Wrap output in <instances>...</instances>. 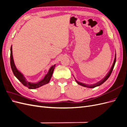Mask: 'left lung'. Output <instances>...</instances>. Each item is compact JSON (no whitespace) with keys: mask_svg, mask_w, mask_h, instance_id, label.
<instances>
[{"mask_svg":"<svg viewBox=\"0 0 127 127\" xmlns=\"http://www.w3.org/2000/svg\"><path fill=\"white\" fill-rule=\"evenodd\" d=\"M116 53H115V57H114V61H113V63L112 64V66H111V69H110L109 71L107 72V74L105 75V76L101 80H99V82H97L96 83L94 84H92V85H88V84H84V83H80L79 82H78L77 80L75 78L76 82H77V83L78 84H79V85H81L82 86H84V87H88V88H94V87H97V86H100L101 85H102L103 83H104L107 79L109 78V77H110V76L111 75V73H112V70L113 69V68L114 67L115 64H116Z\"/></svg>","mask_w":127,"mask_h":127,"instance_id":"1","label":"left lung"}]
</instances>
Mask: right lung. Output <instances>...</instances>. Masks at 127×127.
Wrapping results in <instances>:
<instances>
[{"label":"right lung","instance_id":"1","mask_svg":"<svg viewBox=\"0 0 127 127\" xmlns=\"http://www.w3.org/2000/svg\"><path fill=\"white\" fill-rule=\"evenodd\" d=\"M10 66L14 75L20 80V82L22 83V84H23V85L28 87L30 89H35V88H39L49 83L50 80L52 77L53 70H54V69L56 67V64L53 65L50 68L47 74H46L44 77L41 80H40V81L36 83H31L29 82L27 80V79L25 77V76L17 69L16 66H15L13 56L12 45H11L10 48Z\"/></svg>","mask_w":127,"mask_h":127}]
</instances>
